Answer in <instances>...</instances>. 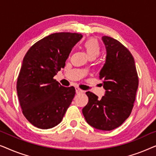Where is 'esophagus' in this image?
<instances>
[{
    "label": "esophagus",
    "mask_w": 156,
    "mask_h": 156,
    "mask_svg": "<svg viewBox=\"0 0 156 156\" xmlns=\"http://www.w3.org/2000/svg\"><path fill=\"white\" fill-rule=\"evenodd\" d=\"M75 90H76V94H80V93H82L83 90H82V89H80L79 87H75Z\"/></svg>",
    "instance_id": "esophagus-1"
}]
</instances>
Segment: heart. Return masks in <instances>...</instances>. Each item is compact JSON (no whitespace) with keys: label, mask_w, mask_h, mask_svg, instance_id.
<instances>
[{"label":"heart","mask_w":156,"mask_h":156,"mask_svg":"<svg viewBox=\"0 0 156 156\" xmlns=\"http://www.w3.org/2000/svg\"><path fill=\"white\" fill-rule=\"evenodd\" d=\"M85 50L89 58H96L100 53V44L94 38H89L84 42Z\"/></svg>","instance_id":"b5f03b06"}]
</instances>
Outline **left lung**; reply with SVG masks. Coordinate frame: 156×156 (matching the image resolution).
<instances>
[{"label": "left lung", "mask_w": 156, "mask_h": 156, "mask_svg": "<svg viewBox=\"0 0 156 156\" xmlns=\"http://www.w3.org/2000/svg\"><path fill=\"white\" fill-rule=\"evenodd\" d=\"M106 50L105 63L99 72L105 94L101 99L87 91L89 102L82 108L87 122L102 131L120 126L131 114L138 87V77L131 53L118 40L102 37Z\"/></svg>", "instance_id": "8db88e82"}]
</instances>
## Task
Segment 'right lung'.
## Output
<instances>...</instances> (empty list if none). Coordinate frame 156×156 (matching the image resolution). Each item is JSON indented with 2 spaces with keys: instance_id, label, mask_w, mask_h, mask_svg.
Wrapping results in <instances>:
<instances>
[{
  "instance_id": "right-lung-1",
  "label": "right lung",
  "mask_w": 156,
  "mask_h": 156,
  "mask_svg": "<svg viewBox=\"0 0 156 156\" xmlns=\"http://www.w3.org/2000/svg\"><path fill=\"white\" fill-rule=\"evenodd\" d=\"M82 37L79 33L51 34L34 44L25 55L17 92L23 115L35 127L48 129L58 125L71 104L74 87H62L53 77L65 67Z\"/></svg>"
}]
</instances>
